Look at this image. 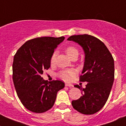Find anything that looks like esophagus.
I'll use <instances>...</instances> for the list:
<instances>
[{"label": "esophagus", "instance_id": "obj_1", "mask_svg": "<svg viewBox=\"0 0 126 126\" xmlns=\"http://www.w3.org/2000/svg\"><path fill=\"white\" fill-rule=\"evenodd\" d=\"M65 85L66 86H68V87H69V88H73V84H69V83H65Z\"/></svg>", "mask_w": 126, "mask_h": 126}]
</instances>
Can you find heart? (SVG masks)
Masks as SVG:
<instances>
[{
  "mask_svg": "<svg viewBox=\"0 0 126 126\" xmlns=\"http://www.w3.org/2000/svg\"><path fill=\"white\" fill-rule=\"evenodd\" d=\"M65 52H66L67 54L69 57L71 59L75 56H78L79 52L78 50L76 48L74 47L73 46H69L68 47L66 48L65 49ZM57 52H54L53 54L52 55L50 58V62L51 64H53L55 61V59H56ZM76 72L74 69H68V70H64V71H62L60 72L59 75L61 77V78L65 80V81H69L71 79L72 76L75 74Z\"/></svg>",
  "mask_w": 126,
  "mask_h": 126,
  "instance_id": "heart-1",
  "label": "heart"
}]
</instances>
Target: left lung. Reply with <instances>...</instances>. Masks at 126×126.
<instances>
[{"mask_svg": "<svg viewBox=\"0 0 126 126\" xmlns=\"http://www.w3.org/2000/svg\"><path fill=\"white\" fill-rule=\"evenodd\" d=\"M67 40L76 42L83 48L84 62L80 81L87 82L81 90L82 96L72 101L77 111L92 115L100 110L108 100L114 80V61L107 47L99 39L90 34L73 35Z\"/></svg>", "mask_w": 126, "mask_h": 126, "instance_id": "obj_1", "label": "left lung"}]
</instances>
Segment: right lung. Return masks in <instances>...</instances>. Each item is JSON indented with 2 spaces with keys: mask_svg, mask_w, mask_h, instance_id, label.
Masks as SVG:
<instances>
[{
  "mask_svg": "<svg viewBox=\"0 0 126 126\" xmlns=\"http://www.w3.org/2000/svg\"><path fill=\"white\" fill-rule=\"evenodd\" d=\"M65 38H36L24 43L14 57L13 79L16 91L25 108L35 113L48 110L55 103L57 92L65 84L59 80L45 81L43 71L50 67L54 50Z\"/></svg>",
  "mask_w": 126,
  "mask_h": 126,
  "instance_id": "1",
  "label": "right lung"
}]
</instances>
